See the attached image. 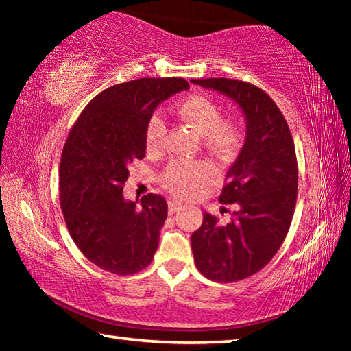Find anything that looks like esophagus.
Instances as JSON below:
<instances>
[{
    "mask_svg": "<svg viewBox=\"0 0 351 351\" xmlns=\"http://www.w3.org/2000/svg\"><path fill=\"white\" fill-rule=\"evenodd\" d=\"M182 207V204L180 203V201H176V199H170L169 201V213H171V215H173L175 212H178Z\"/></svg>",
    "mask_w": 351,
    "mask_h": 351,
    "instance_id": "esophagus-1",
    "label": "esophagus"
}]
</instances>
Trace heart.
I'll return each mask as SVG.
<instances>
[{
    "label": "heart",
    "mask_w": 351,
    "mask_h": 351,
    "mask_svg": "<svg viewBox=\"0 0 351 351\" xmlns=\"http://www.w3.org/2000/svg\"><path fill=\"white\" fill-rule=\"evenodd\" d=\"M178 116L201 134L203 145L219 161H229L240 152L245 133L239 122L223 119L219 104L204 94H193L178 105ZM165 127L164 117L154 112L147 123V148L156 152L164 147ZM215 167L209 161H178L171 162L162 171L161 182L165 189L181 198H195L209 186L215 178Z\"/></svg>",
    "instance_id": "obj_1"
}]
</instances>
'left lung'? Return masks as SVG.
<instances>
[{"label":"left lung","mask_w":351,"mask_h":351,"mask_svg":"<svg viewBox=\"0 0 351 351\" xmlns=\"http://www.w3.org/2000/svg\"><path fill=\"white\" fill-rule=\"evenodd\" d=\"M223 93L246 116V141L226 175L219 195L228 224L204 212L203 224L192 234L198 271L219 283H232L263 269L280 249L293 221L299 171L294 141L287 119L269 94L235 79H193Z\"/></svg>","instance_id":"8db88e82"}]
</instances>
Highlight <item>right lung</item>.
<instances>
[{"instance_id": "obj_1", "label": "right lung", "mask_w": 351, "mask_h": 351, "mask_svg": "<svg viewBox=\"0 0 351 351\" xmlns=\"http://www.w3.org/2000/svg\"><path fill=\"white\" fill-rule=\"evenodd\" d=\"M189 83L176 77L136 79L99 93L64 142L58 178L64 223L85 257L111 274L130 276L152 263L167 201L148 193L123 199L128 165L145 156V132L156 106Z\"/></svg>"}]
</instances>
